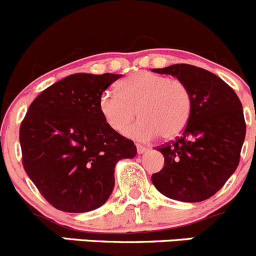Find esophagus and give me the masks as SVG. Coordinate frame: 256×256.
<instances>
[{"instance_id": "obj_1", "label": "esophagus", "mask_w": 256, "mask_h": 256, "mask_svg": "<svg viewBox=\"0 0 256 256\" xmlns=\"http://www.w3.org/2000/svg\"><path fill=\"white\" fill-rule=\"evenodd\" d=\"M136 148H138V154H144L146 150H148V148H146V146L141 145V144H136Z\"/></svg>"}]
</instances>
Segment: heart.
<instances>
[{
  "instance_id": "1",
  "label": "heart",
  "mask_w": 256,
  "mask_h": 256,
  "mask_svg": "<svg viewBox=\"0 0 256 256\" xmlns=\"http://www.w3.org/2000/svg\"><path fill=\"white\" fill-rule=\"evenodd\" d=\"M100 111L112 130L122 132L135 118L140 120L125 131L130 138L148 141L160 136L171 140L180 135L192 114V95L185 82L150 71L124 78L118 94L105 91Z\"/></svg>"
}]
</instances>
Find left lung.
I'll list each match as a JSON object with an SVG mask.
<instances>
[{
    "label": "left lung",
    "mask_w": 256,
    "mask_h": 256,
    "mask_svg": "<svg viewBox=\"0 0 256 256\" xmlns=\"http://www.w3.org/2000/svg\"><path fill=\"white\" fill-rule=\"evenodd\" d=\"M152 71L185 82L194 105L181 136L158 148L165 162L151 181L170 199L185 202L209 199L239 165L246 132L242 102L225 81L202 68L176 64Z\"/></svg>",
    "instance_id": "8db88e82"
}]
</instances>
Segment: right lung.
Instances as JSON below:
<instances>
[{
	"label": "right lung",
	"mask_w": 256,
	"mask_h": 256,
	"mask_svg": "<svg viewBox=\"0 0 256 256\" xmlns=\"http://www.w3.org/2000/svg\"><path fill=\"white\" fill-rule=\"evenodd\" d=\"M121 75L75 74L42 91L20 128L22 165L42 196L66 212L105 204L115 185V165L134 158V141L106 124L104 91Z\"/></svg>",
	"instance_id": "add662e5"
}]
</instances>
